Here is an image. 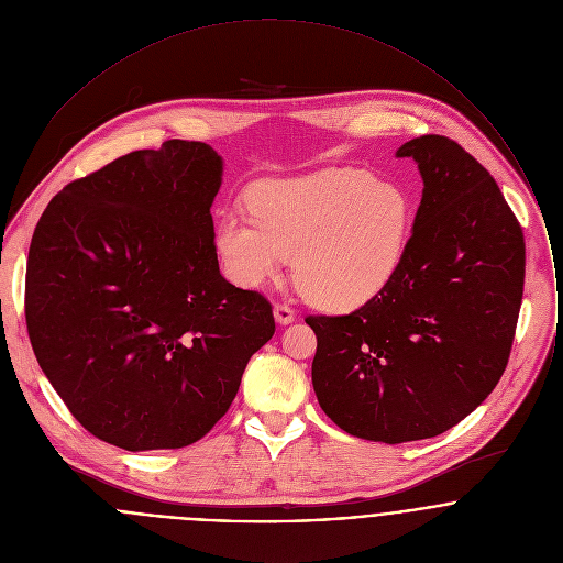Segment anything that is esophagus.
<instances>
[{
  "label": "esophagus",
  "instance_id": "obj_1",
  "mask_svg": "<svg viewBox=\"0 0 563 563\" xmlns=\"http://www.w3.org/2000/svg\"><path fill=\"white\" fill-rule=\"evenodd\" d=\"M273 317H275V321L279 322V324H290V322L295 321V310L284 306V303H277L273 308Z\"/></svg>",
  "mask_w": 563,
  "mask_h": 563
}]
</instances>
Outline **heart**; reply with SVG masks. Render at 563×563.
<instances>
[{
  "mask_svg": "<svg viewBox=\"0 0 563 563\" xmlns=\"http://www.w3.org/2000/svg\"><path fill=\"white\" fill-rule=\"evenodd\" d=\"M251 214L225 210L214 246L242 288L277 279L295 255V279L319 308L349 312L382 295L405 262L413 201L360 168L266 179L249 192Z\"/></svg>",
  "mask_w": 563,
  "mask_h": 563,
  "instance_id": "heart-1",
  "label": "heart"
}]
</instances>
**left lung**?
<instances>
[{
    "label": "left lung",
    "instance_id": "obj_1",
    "mask_svg": "<svg viewBox=\"0 0 563 563\" xmlns=\"http://www.w3.org/2000/svg\"><path fill=\"white\" fill-rule=\"evenodd\" d=\"M422 177L405 262L346 317H308L312 384L346 433L401 444L444 433L498 384L525 286V239L492 175L438 134L397 150Z\"/></svg>",
    "mask_w": 563,
    "mask_h": 563
}]
</instances>
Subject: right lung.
Here are the masks:
<instances>
[{
	"instance_id": "add662e5",
	"label": "right lung",
	"mask_w": 563,
	"mask_h": 563,
	"mask_svg": "<svg viewBox=\"0 0 563 563\" xmlns=\"http://www.w3.org/2000/svg\"><path fill=\"white\" fill-rule=\"evenodd\" d=\"M221 184L210 145L166 141L65 186L34 230V355L81 427L108 444L197 442L275 333L271 303L219 271L210 208Z\"/></svg>"
}]
</instances>
